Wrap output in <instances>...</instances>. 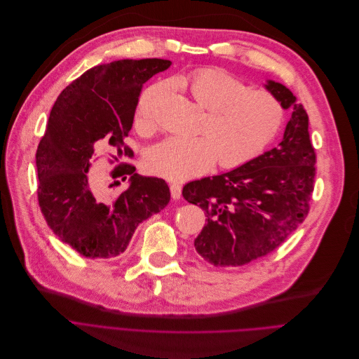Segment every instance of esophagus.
I'll return each mask as SVG.
<instances>
[{
	"instance_id": "esophagus-1",
	"label": "esophagus",
	"mask_w": 359,
	"mask_h": 359,
	"mask_svg": "<svg viewBox=\"0 0 359 359\" xmlns=\"http://www.w3.org/2000/svg\"><path fill=\"white\" fill-rule=\"evenodd\" d=\"M169 189H170V196H172V198L178 200L181 197V185L177 184V182H170L169 184Z\"/></svg>"
}]
</instances>
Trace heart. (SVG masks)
Returning a JSON list of instances; mask_svg holds the SVG:
<instances>
[{
  "label": "heart",
  "instance_id": "b5f03b06",
  "mask_svg": "<svg viewBox=\"0 0 359 359\" xmlns=\"http://www.w3.org/2000/svg\"><path fill=\"white\" fill-rule=\"evenodd\" d=\"M196 105L208 111L200 126V137H170L151 149L149 166L172 181H185L220 168L235 169L262 155L275 140L283 123V108L271 93L247 88L235 77L203 68L178 80ZM159 88L143 93L137 105V123L153 127L151 108Z\"/></svg>",
  "mask_w": 359,
  "mask_h": 359
}]
</instances>
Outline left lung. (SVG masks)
Segmentation results:
<instances>
[{
  "label": "left lung",
  "mask_w": 359,
  "mask_h": 359,
  "mask_svg": "<svg viewBox=\"0 0 359 359\" xmlns=\"http://www.w3.org/2000/svg\"><path fill=\"white\" fill-rule=\"evenodd\" d=\"M266 89L283 109H292L283 139L226 174L184 185V198L197 204L208 224L194 240L196 251L216 267L244 266L275 251L309 215L314 190L316 151L309 115L283 84Z\"/></svg>",
  "instance_id": "obj_1"
}]
</instances>
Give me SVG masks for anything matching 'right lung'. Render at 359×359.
Instances as JSON below:
<instances>
[{
	"label": "right lung",
	"instance_id": "add662e5",
	"mask_svg": "<svg viewBox=\"0 0 359 359\" xmlns=\"http://www.w3.org/2000/svg\"><path fill=\"white\" fill-rule=\"evenodd\" d=\"M170 64L146 58L96 65L68 84L49 114L36 150L39 208L53 232L84 257L123 254L135 228L169 203L162 178L135 174V166L123 161L134 156L124 140L143 84ZM97 149L113 151L111 177L130 175L119 195H105L90 177Z\"/></svg>",
	"mask_w": 359,
	"mask_h": 359
}]
</instances>
